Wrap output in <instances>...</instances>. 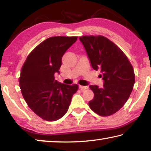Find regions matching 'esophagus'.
<instances>
[{
	"label": "esophagus",
	"mask_w": 151,
	"mask_h": 151,
	"mask_svg": "<svg viewBox=\"0 0 151 151\" xmlns=\"http://www.w3.org/2000/svg\"><path fill=\"white\" fill-rule=\"evenodd\" d=\"M79 88L81 89V91H84L85 90V89L88 88V86H79Z\"/></svg>",
	"instance_id": "obj_1"
}]
</instances>
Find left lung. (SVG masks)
Here are the masks:
<instances>
[{
  "instance_id": "left-lung-1",
  "label": "left lung",
  "mask_w": 151,
  "mask_h": 151,
  "mask_svg": "<svg viewBox=\"0 0 151 151\" xmlns=\"http://www.w3.org/2000/svg\"><path fill=\"white\" fill-rule=\"evenodd\" d=\"M86 50L92 68L100 70L103 88L91 85L94 98L90 108L99 115H112L129 99L135 81L134 70L124 52L103 36H83L79 38Z\"/></svg>"
}]
</instances>
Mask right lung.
Masks as SVG:
<instances>
[{
  "label": "right lung",
  "mask_w": 151,
  "mask_h": 151,
  "mask_svg": "<svg viewBox=\"0 0 151 151\" xmlns=\"http://www.w3.org/2000/svg\"><path fill=\"white\" fill-rule=\"evenodd\" d=\"M76 40V37L48 38L30 53L22 68L19 85L23 98L30 109L46 121H55L65 115L78 90L77 85L55 80L63 56Z\"/></svg>",
  "instance_id": "obj_1"
}]
</instances>
